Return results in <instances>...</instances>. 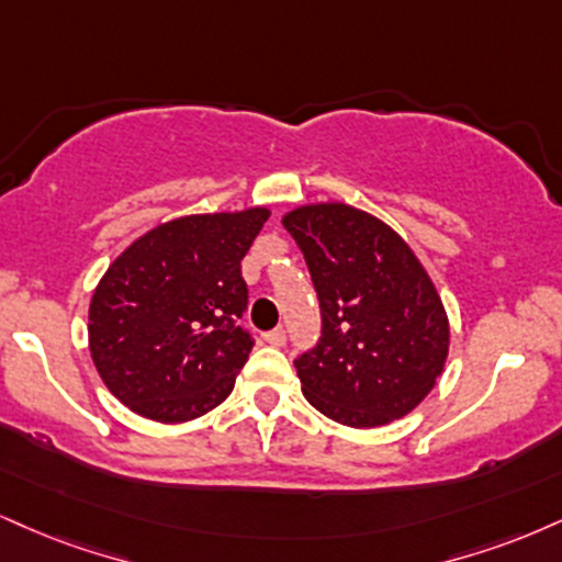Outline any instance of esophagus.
Segmentation results:
<instances>
[{
	"instance_id": "obj_1",
	"label": "esophagus",
	"mask_w": 562,
	"mask_h": 562,
	"mask_svg": "<svg viewBox=\"0 0 562 562\" xmlns=\"http://www.w3.org/2000/svg\"><path fill=\"white\" fill-rule=\"evenodd\" d=\"M285 340H288V335L282 327H277V329H272V333L263 335V342H269V346H277V348L285 346Z\"/></svg>"
}]
</instances>
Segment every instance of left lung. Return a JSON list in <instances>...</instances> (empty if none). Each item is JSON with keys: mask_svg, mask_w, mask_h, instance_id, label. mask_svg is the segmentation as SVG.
Listing matches in <instances>:
<instances>
[{"mask_svg": "<svg viewBox=\"0 0 562 562\" xmlns=\"http://www.w3.org/2000/svg\"><path fill=\"white\" fill-rule=\"evenodd\" d=\"M322 306V337L295 361L306 401L353 429L416 408L450 350V322L414 248L380 216L342 201L290 209Z\"/></svg>", "mask_w": 562, "mask_h": 562, "instance_id": "8db88e82", "label": "left lung"}]
</instances>
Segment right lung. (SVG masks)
Listing matches in <instances>:
<instances>
[{
    "mask_svg": "<svg viewBox=\"0 0 562 562\" xmlns=\"http://www.w3.org/2000/svg\"><path fill=\"white\" fill-rule=\"evenodd\" d=\"M267 220V206L178 216L110 263L88 306V350L133 414L186 424L233 392L254 348L238 327L240 261Z\"/></svg>",
    "mask_w": 562,
    "mask_h": 562,
    "instance_id": "right-lung-1",
    "label": "right lung"
}]
</instances>
